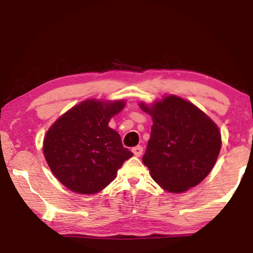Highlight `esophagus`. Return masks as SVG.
Here are the masks:
<instances>
[{"label":"esophagus","instance_id":"34e87169","mask_svg":"<svg viewBox=\"0 0 253 253\" xmlns=\"http://www.w3.org/2000/svg\"><path fill=\"white\" fill-rule=\"evenodd\" d=\"M132 152H133V154L136 155V157H140V155L143 154V147H141V146L133 147L132 148Z\"/></svg>","mask_w":253,"mask_h":253}]
</instances>
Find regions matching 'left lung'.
I'll return each mask as SVG.
<instances>
[{"mask_svg":"<svg viewBox=\"0 0 253 253\" xmlns=\"http://www.w3.org/2000/svg\"><path fill=\"white\" fill-rule=\"evenodd\" d=\"M139 107L153 120L143 157L152 178L166 191L181 193L210 174L221 150L219 127L198 107L168 95Z\"/></svg>","mask_w":253,"mask_h":253,"instance_id":"left-lung-1","label":"left lung"}]
</instances>
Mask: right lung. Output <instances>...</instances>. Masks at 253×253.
<instances>
[{"mask_svg":"<svg viewBox=\"0 0 253 253\" xmlns=\"http://www.w3.org/2000/svg\"><path fill=\"white\" fill-rule=\"evenodd\" d=\"M123 100H85L56 120L43 139V154L58 181L71 191L93 195L115 179L132 152L108 126Z\"/></svg>","mask_w":253,"mask_h":253,"instance_id":"obj_1","label":"right lung"}]
</instances>
